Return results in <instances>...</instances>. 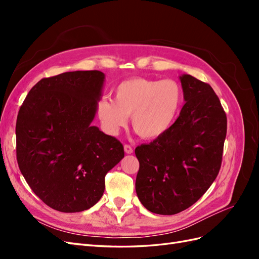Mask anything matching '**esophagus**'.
Here are the masks:
<instances>
[{"instance_id": "1", "label": "esophagus", "mask_w": 259, "mask_h": 259, "mask_svg": "<svg viewBox=\"0 0 259 259\" xmlns=\"http://www.w3.org/2000/svg\"><path fill=\"white\" fill-rule=\"evenodd\" d=\"M124 151H125V153H127V154L133 153V148H132V146L128 145V144H125V145H124Z\"/></svg>"}]
</instances>
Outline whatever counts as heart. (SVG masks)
<instances>
[{
	"label": "heart",
	"instance_id": "1",
	"mask_svg": "<svg viewBox=\"0 0 259 259\" xmlns=\"http://www.w3.org/2000/svg\"><path fill=\"white\" fill-rule=\"evenodd\" d=\"M184 103V91L174 80L131 77L103 97L97 114L105 131L116 135L132 115V126L144 139L160 138L171 128Z\"/></svg>",
	"mask_w": 259,
	"mask_h": 259
}]
</instances>
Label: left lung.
Segmentation results:
<instances>
[{"label":"left lung","instance_id":"left-lung-1","mask_svg":"<svg viewBox=\"0 0 259 259\" xmlns=\"http://www.w3.org/2000/svg\"><path fill=\"white\" fill-rule=\"evenodd\" d=\"M184 98L178 119L160 138L135 149L136 193L148 209L174 215L194 204L222 166L227 116L210 85L180 76Z\"/></svg>","mask_w":259,"mask_h":259}]
</instances>
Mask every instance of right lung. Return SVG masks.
I'll return each mask as SVG.
<instances>
[{
  "mask_svg": "<svg viewBox=\"0 0 259 259\" xmlns=\"http://www.w3.org/2000/svg\"><path fill=\"white\" fill-rule=\"evenodd\" d=\"M105 74L98 70L44 77L16 122V156L27 184L50 207L75 213L103 197L105 177L124 158L120 140L91 123Z\"/></svg>",
  "mask_w": 259,
  "mask_h": 259,
  "instance_id": "1",
  "label": "right lung"
}]
</instances>
